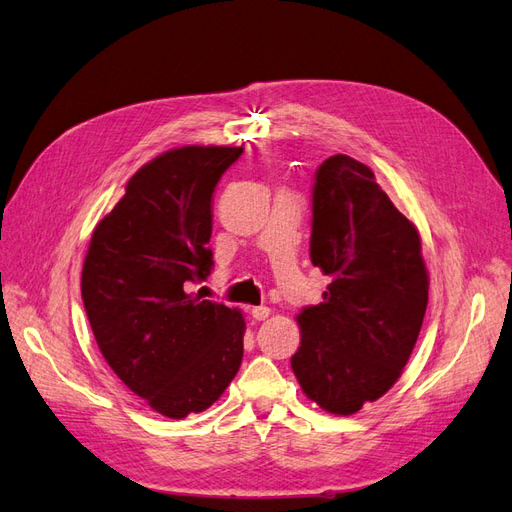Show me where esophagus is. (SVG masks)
Returning a JSON list of instances; mask_svg holds the SVG:
<instances>
[{"label":"esophagus","mask_w":512,"mask_h":512,"mask_svg":"<svg viewBox=\"0 0 512 512\" xmlns=\"http://www.w3.org/2000/svg\"><path fill=\"white\" fill-rule=\"evenodd\" d=\"M252 318L254 320H265V318H269V314H271V309L267 307V305H258V307H252Z\"/></svg>","instance_id":"esophagus-1"}]
</instances>
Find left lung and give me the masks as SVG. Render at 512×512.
Wrapping results in <instances>:
<instances>
[{"instance_id":"1","label":"left lung","mask_w":512,"mask_h":512,"mask_svg":"<svg viewBox=\"0 0 512 512\" xmlns=\"http://www.w3.org/2000/svg\"><path fill=\"white\" fill-rule=\"evenodd\" d=\"M309 256L331 284L297 316L292 371L322 410L354 414L397 382L421 333L429 290L421 237L374 173L337 153L314 175Z\"/></svg>"}]
</instances>
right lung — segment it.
I'll return each mask as SVG.
<instances>
[{
	"instance_id": "right-lung-1",
	"label": "right lung",
	"mask_w": 512,
	"mask_h": 512,
	"mask_svg": "<svg viewBox=\"0 0 512 512\" xmlns=\"http://www.w3.org/2000/svg\"><path fill=\"white\" fill-rule=\"evenodd\" d=\"M241 147H181L145 164L96 226L81 292L106 363L168 416L207 410L237 376L245 320L190 294L213 269L211 196Z\"/></svg>"
}]
</instances>
